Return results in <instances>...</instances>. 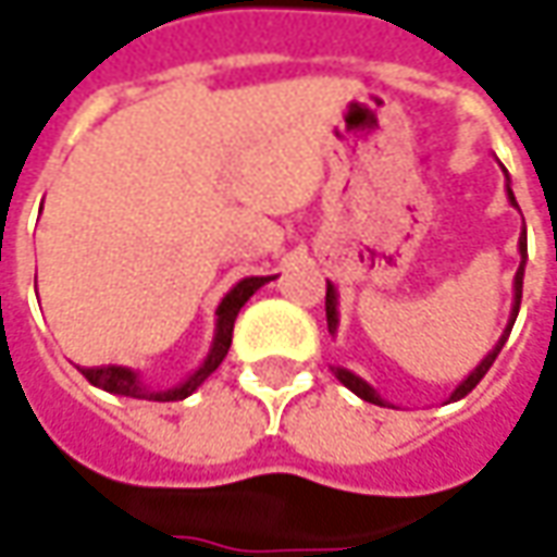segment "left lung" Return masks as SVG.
<instances>
[{
  "label": "left lung",
  "mask_w": 557,
  "mask_h": 557,
  "mask_svg": "<svg viewBox=\"0 0 557 557\" xmlns=\"http://www.w3.org/2000/svg\"><path fill=\"white\" fill-rule=\"evenodd\" d=\"M506 172V169H503ZM508 178V175H506ZM506 194H508V202L518 209V200H515V194H511V184H506ZM518 249H521V268H518V274H515V305H511V314H508V323L506 330H503V336H499V342H496V348L490 351L474 370H471L459 385H456V392L450 394V400H459V397H466V394L487 375V370L493 367V360H496V355L503 351V345H506L508 333H511V326H515V317H518V308H521V289H524V264H528V231H524V237H521V243H518ZM326 326H330V333L336 336L338 330V293L336 286L326 280ZM333 373H336V379L348 388V392H355L357 397H363V400H370V404H379V407H388V400L382 397V394L375 392L373 385L367 382V379H360L357 373H351V370H345V367H333Z\"/></svg>",
  "instance_id": "left-lung-1"
}]
</instances>
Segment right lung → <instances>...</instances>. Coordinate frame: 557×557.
I'll return each instance as SVG.
<instances>
[{"label":"right lung","mask_w":557,"mask_h":557,"mask_svg":"<svg viewBox=\"0 0 557 557\" xmlns=\"http://www.w3.org/2000/svg\"><path fill=\"white\" fill-rule=\"evenodd\" d=\"M274 277H243L227 296L221 298V305L215 308V336H212V348L202 360L200 367L194 373L175 382V385H165V388H157V385H147L138 370L132 367H83V375L95 388H104L110 394H120V397H138V400H184L190 394L200 388L202 382L209 375L215 373L221 367V360L227 357V348H231V336H234V320L240 314V308L249 301V298L259 293L264 283H271Z\"/></svg>","instance_id":"right-lung-1"}]
</instances>
